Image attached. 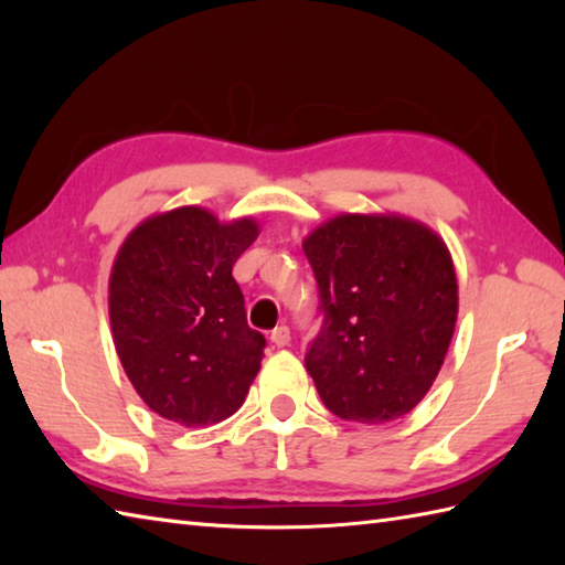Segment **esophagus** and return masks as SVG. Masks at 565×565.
Returning <instances> with one entry per match:
<instances>
[{
	"label": "esophagus",
	"instance_id": "34e87169",
	"mask_svg": "<svg viewBox=\"0 0 565 565\" xmlns=\"http://www.w3.org/2000/svg\"><path fill=\"white\" fill-rule=\"evenodd\" d=\"M269 340H271V344H274V347H286V344L291 342V330L286 328V326L274 328V330H271V334H269Z\"/></svg>",
	"mask_w": 565,
	"mask_h": 565
}]
</instances>
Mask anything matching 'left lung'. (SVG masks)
Returning <instances> with one entry per match:
<instances>
[{
    "mask_svg": "<svg viewBox=\"0 0 565 565\" xmlns=\"http://www.w3.org/2000/svg\"><path fill=\"white\" fill-rule=\"evenodd\" d=\"M322 326L306 352L322 403L381 425L425 398L447 356L459 286L447 245L401 215L342 213L303 239Z\"/></svg>",
    "mask_w": 565,
    "mask_h": 565,
    "instance_id": "8db88e82",
    "label": "left lung"
}]
</instances>
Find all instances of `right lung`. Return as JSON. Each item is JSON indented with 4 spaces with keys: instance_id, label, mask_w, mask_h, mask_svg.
Listing matches in <instances>:
<instances>
[{
    "instance_id": "right-lung-1",
    "label": "right lung",
    "mask_w": 565,
    "mask_h": 565,
    "mask_svg": "<svg viewBox=\"0 0 565 565\" xmlns=\"http://www.w3.org/2000/svg\"><path fill=\"white\" fill-rule=\"evenodd\" d=\"M257 223H221L199 206L142 221L109 279L118 359L150 411L184 427L231 417L255 381L264 334L247 326L233 264Z\"/></svg>"
}]
</instances>
